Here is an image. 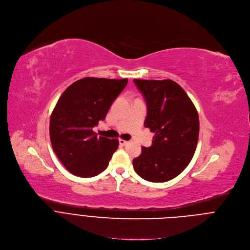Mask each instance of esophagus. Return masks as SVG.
Segmentation results:
<instances>
[{"label": "esophagus", "instance_id": "obj_1", "mask_svg": "<svg viewBox=\"0 0 250 250\" xmlns=\"http://www.w3.org/2000/svg\"><path fill=\"white\" fill-rule=\"evenodd\" d=\"M119 143H120L121 146H125V145L128 143V141L124 140V139H120V140H119Z\"/></svg>", "mask_w": 250, "mask_h": 250}]
</instances>
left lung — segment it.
Segmentation results:
<instances>
[{
	"instance_id": "8db88e82",
	"label": "left lung",
	"mask_w": 250,
	"mask_h": 250,
	"mask_svg": "<svg viewBox=\"0 0 250 250\" xmlns=\"http://www.w3.org/2000/svg\"><path fill=\"white\" fill-rule=\"evenodd\" d=\"M147 104L145 127L155 133L151 147L133 160L136 173L150 182L179 175L195 154L200 131L198 111L185 90L171 80H133Z\"/></svg>"
}]
</instances>
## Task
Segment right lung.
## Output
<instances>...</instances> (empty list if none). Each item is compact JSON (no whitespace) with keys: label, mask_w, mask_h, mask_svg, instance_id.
<instances>
[{"label":"right lung","mask_w":250,"mask_h":250,"mask_svg":"<svg viewBox=\"0 0 250 250\" xmlns=\"http://www.w3.org/2000/svg\"><path fill=\"white\" fill-rule=\"evenodd\" d=\"M127 79L83 78L59 97L49 121L52 149L71 173L92 177L103 170L118 149L119 140L97 136L92 128L103 121Z\"/></svg>","instance_id":"right-lung-1"}]
</instances>
